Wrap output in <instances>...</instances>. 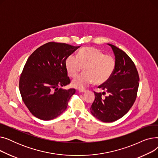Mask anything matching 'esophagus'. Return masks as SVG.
<instances>
[{
	"mask_svg": "<svg viewBox=\"0 0 158 158\" xmlns=\"http://www.w3.org/2000/svg\"><path fill=\"white\" fill-rule=\"evenodd\" d=\"M79 92H80V93H85V92H86V89H79Z\"/></svg>",
	"mask_w": 158,
	"mask_h": 158,
	"instance_id": "esophagus-1",
	"label": "esophagus"
}]
</instances>
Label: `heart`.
I'll return each mask as SVG.
<instances>
[{
	"mask_svg": "<svg viewBox=\"0 0 158 158\" xmlns=\"http://www.w3.org/2000/svg\"><path fill=\"white\" fill-rule=\"evenodd\" d=\"M66 69L71 77H75L82 70L77 78L72 82V85L77 88H85L95 82L101 85L109 80L115 69L116 61L111 55L105 54L101 50L94 47H85L77 56H70L66 60Z\"/></svg>",
	"mask_w": 158,
	"mask_h": 158,
	"instance_id": "obj_1",
	"label": "heart"
}]
</instances>
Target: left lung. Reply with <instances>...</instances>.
I'll return each mask as SVG.
<instances>
[{
	"instance_id": "obj_1",
	"label": "left lung",
	"mask_w": 158,
	"mask_h": 158,
	"mask_svg": "<svg viewBox=\"0 0 158 158\" xmlns=\"http://www.w3.org/2000/svg\"><path fill=\"white\" fill-rule=\"evenodd\" d=\"M107 45L115 56V69L109 80L98 86L108 95L103 98L101 93L94 92L95 97L90 112L99 120L112 122L123 117L133 105L139 79L136 66L129 56L116 46Z\"/></svg>"
}]
</instances>
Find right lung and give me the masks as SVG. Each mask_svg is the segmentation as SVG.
I'll use <instances>...</instances> for the list:
<instances>
[{"instance_id":"1","label":"right lung","mask_w":158,"mask_h":158,"mask_svg":"<svg viewBox=\"0 0 158 158\" xmlns=\"http://www.w3.org/2000/svg\"><path fill=\"white\" fill-rule=\"evenodd\" d=\"M80 48L48 42L29 57L19 82L22 100L36 118L51 120L62 114L76 89L62 87L70 84L66 60Z\"/></svg>"}]
</instances>
